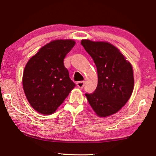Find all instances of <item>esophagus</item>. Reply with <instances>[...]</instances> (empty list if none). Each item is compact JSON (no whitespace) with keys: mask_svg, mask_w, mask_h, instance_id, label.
Segmentation results:
<instances>
[{"mask_svg":"<svg viewBox=\"0 0 156 156\" xmlns=\"http://www.w3.org/2000/svg\"><path fill=\"white\" fill-rule=\"evenodd\" d=\"M76 84H77L78 87L82 89V88H83V87L84 85V83L83 81H80V82H78V83H76Z\"/></svg>","mask_w":156,"mask_h":156,"instance_id":"obj_1","label":"esophagus"}]
</instances>
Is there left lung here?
Instances as JSON below:
<instances>
[{"label":"left lung","mask_w":156,"mask_h":156,"mask_svg":"<svg viewBox=\"0 0 156 156\" xmlns=\"http://www.w3.org/2000/svg\"><path fill=\"white\" fill-rule=\"evenodd\" d=\"M97 68L98 85L93 94H86L89 105L99 117H107L120 110L133 90V71L117 47L108 42L81 41Z\"/></svg>","instance_id":"1"}]
</instances>
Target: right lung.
Masks as SVG:
<instances>
[{"instance_id": "1", "label": "right lung", "mask_w": 156, "mask_h": 156, "mask_svg": "<svg viewBox=\"0 0 156 156\" xmlns=\"http://www.w3.org/2000/svg\"><path fill=\"white\" fill-rule=\"evenodd\" d=\"M75 44L72 39L52 41L25 65L23 76L25 94L31 106L41 114L54 113L75 87L63 62Z\"/></svg>"}]
</instances>
